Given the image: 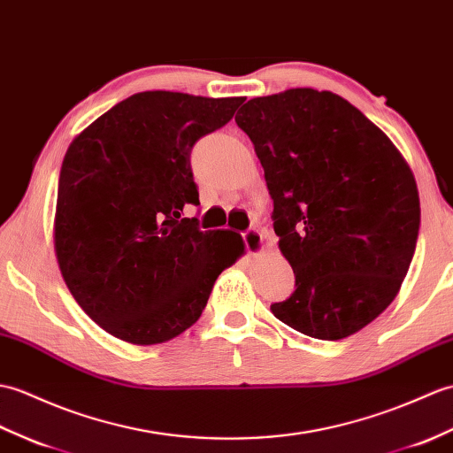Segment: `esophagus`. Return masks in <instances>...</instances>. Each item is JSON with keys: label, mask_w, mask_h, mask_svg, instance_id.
I'll use <instances>...</instances> for the list:
<instances>
[{"label": "esophagus", "mask_w": 453, "mask_h": 453, "mask_svg": "<svg viewBox=\"0 0 453 453\" xmlns=\"http://www.w3.org/2000/svg\"><path fill=\"white\" fill-rule=\"evenodd\" d=\"M243 241H245V247H247L250 255H258V252L265 249V237H262V234L257 229L245 231Z\"/></svg>", "instance_id": "esophagus-1"}]
</instances>
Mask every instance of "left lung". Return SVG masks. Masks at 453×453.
I'll list each match as a JSON object with an SVG mask.
<instances>
[{"label":"left lung","instance_id":"1","mask_svg":"<svg viewBox=\"0 0 453 453\" xmlns=\"http://www.w3.org/2000/svg\"><path fill=\"white\" fill-rule=\"evenodd\" d=\"M265 167L296 291L270 311L317 340H343L386 311L415 255V177L392 141L328 90L252 98L235 115Z\"/></svg>","mask_w":453,"mask_h":453}]
</instances>
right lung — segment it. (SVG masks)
<instances>
[{"instance_id": "right-lung-1", "label": "right lung", "mask_w": 453, "mask_h": 453, "mask_svg": "<svg viewBox=\"0 0 453 453\" xmlns=\"http://www.w3.org/2000/svg\"><path fill=\"white\" fill-rule=\"evenodd\" d=\"M243 98L133 94L88 125L63 157L54 243L71 296L100 328L136 345L201 317L216 278L245 250L235 231H201L191 150Z\"/></svg>"}]
</instances>
